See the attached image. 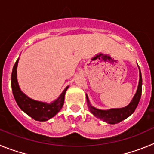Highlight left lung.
I'll list each match as a JSON object with an SVG mask.
<instances>
[{
  "label": "left lung",
  "mask_w": 154,
  "mask_h": 154,
  "mask_svg": "<svg viewBox=\"0 0 154 154\" xmlns=\"http://www.w3.org/2000/svg\"><path fill=\"white\" fill-rule=\"evenodd\" d=\"M141 93H142V76H141V72L139 67V83H138L137 92L133 99L131 100V103L127 106L122 108H112V109H108V110H100L91 105L87 94H86V98H87V106L94 116L106 122L107 124H115L125 120L134 113L139 103Z\"/></svg>",
  "instance_id": "left-lung-1"
}]
</instances>
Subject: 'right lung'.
<instances>
[{
	"instance_id": "obj_1",
	"label": "right lung",
	"mask_w": 154,
	"mask_h": 154,
	"mask_svg": "<svg viewBox=\"0 0 154 154\" xmlns=\"http://www.w3.org/2000/svg\"><path fill=\"white\" fill-rule=\"evenodd\" d=\"M19 58L17 60L14 66L13 67L11 74V87L14 97L19 107L28 116L32 117L37 121H47L50 120L60 111L63 107L64 103V97L66 91L68 89L67 86L60 95L52 101L51 103L42 102V101L36 100L29 97L23 91L20 90L17 81V68L18 64Z\"/></svg>"
}]
</instances>
